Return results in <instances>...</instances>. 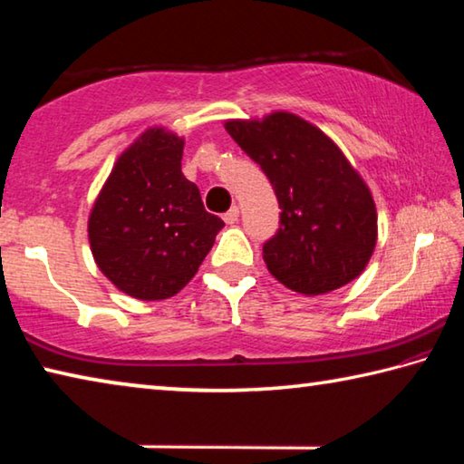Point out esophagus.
I'll return each instance as SVG.
<instances>
[{"mask_svg": "<svg viewBox=\"0 0 464 464\" xmlns=\"http://www.w3.org/2000/svg\"><path fill=\"white\" fill-rule=\"evenodd\" d=\"M237 218H239V208H237V207H231V208L227 210V213L223 215V221H225L227 225L237 223Z\"/></svg>", "mask_w": 464, "mask_h": 464, "instance_id": "1", "label": "esophagus"}]
</instances>
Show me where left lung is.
I'll use <instances>...</instances> for the list:
<instances>
[{
  "mask_svg": "<svg viewBox=\"0 0 464 464\" xmlns=\"http://www.w3.org/2000/svg\"><path fill=\"white\" fill-rule=\"evenodd\" d=\"M225 129L276 192L280 229L264 243L272 276L309 296L358 278L376 246V207L340 147L290 112L227 121Z\"/></svg>",
  "mask_w": 464,
  "mask_h": 464,
  "instance_id": "1",
  "label": "left lung"
}]
</instances>
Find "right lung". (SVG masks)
I'll return each mask as SVG.
<instances>
[{"mask_svg":"<svg viewBox=\"0 0 464 464\" xmlns=\"http://www.w3.org/2000/svg\"><path fill=\"white\" fill-rule=\"evenodd\" d=\"M184 139L145 130L119 160L88 221L93 260L112 285L140 301L179 293L225 225L204 210L182 174Z\"/></svg>","mask_w":464,"mask_h":464,"instance_id":"obj_1","label":"right lung"}]
</instances>
